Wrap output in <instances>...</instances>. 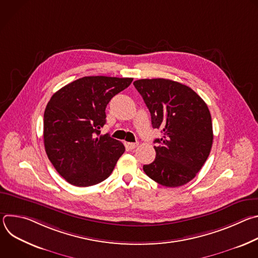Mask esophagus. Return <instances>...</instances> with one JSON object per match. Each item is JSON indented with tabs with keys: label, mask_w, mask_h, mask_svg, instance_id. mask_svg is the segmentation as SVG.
Masks as SVG:
<instances>
[{
	"label": "esophagus",
	"mask_w": 258,
	"mask_h": 258,
	"mask_svg": "<svg viewBox=\"0 0 258 258\" xmlns=\"http://www.w3.org/2000/svg\"><path fill=\"white\" fill-rule=\"evenodd\" d=\"M138 143H127L126 144V146H127V148L128 149H131V150H134V149H136L137 147H138Z\"/></svg>",
	"instance_id": "obj_1"
}]
</instances>
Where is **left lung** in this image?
Here are the masks:
<instances>
[{
	"label": "left lung",
	"mask_w": 258,
	"mask_h": 258,
	"mask_svg": "<svg viewBox=\"0 0 258 258\" xmlns=\"http://www.w3.org/2000/svg\"><path fill=\"white\" fill-rule=\"evenodd\" d=\"M151 113L152 126L161 130L154 146L155 160L143 166L162 186L175 188L192 180L209 156L212 121L206 103L191 88L165 79L134 83Z\"/></svg>",
	"instance_id": "8db88e82"
}]
</instances>
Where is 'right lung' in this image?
Here are the masks:
<instances>
[{
    "mask_svg": "<svg viewBox=\"0 0 258 258\" xmlns=\"http://www.w3.org/2000/svg\"><path fill=\"white\" fill-rule=\"evenodd\" d=\"M132 78L85 77L57 91L44 113V144L58 173L77 187L106 179L125 148L99 131L106 123L105 109Z\"/></svg>",
    "mask_w": 258,
    "mask_h": 258,
    "instance_id": "right-lung-1",
    "label": "right lung"
}]
</instances>
